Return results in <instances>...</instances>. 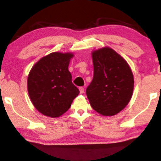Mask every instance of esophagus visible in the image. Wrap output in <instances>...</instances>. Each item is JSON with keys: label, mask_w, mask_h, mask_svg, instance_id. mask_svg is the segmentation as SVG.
Here are the masks:
<instances>
[{"label": "esophagus", "mask_w": 161, "mask_h": 161, "mask_svg": "<svg viewBox=\"0 0 161 161\" xmlns=\"http://www.w3.org/2000/svg\"><path fill=\"white\" fill-rule=\"evenodd\" d=\"M79 92H80V94L84 93V88H83V87H80V88H79Z\"/></svg>", "instance_id": "obj_1"}]
</instances>
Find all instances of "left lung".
Segmentation results:
<instances>
[{"label": "left lung", "instance_id": "obj_1", "mask_svg": "<svg viewBox=\"0 0 161 161\" xmlns=\"http://www.w3.org/2000/svg\"><path fill=\"white\" fill-rule=\"evenodd\" d=\"M93 79L86 88L92 108L104 116H114L130 101L134 79L129 64L110 47L92 53Z\"/></svg>", "mask_w": 161, "mask_h": 161}]
</instances>
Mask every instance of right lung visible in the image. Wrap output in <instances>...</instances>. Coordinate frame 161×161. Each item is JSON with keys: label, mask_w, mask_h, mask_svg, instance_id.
I'll use <instances>...</instances> for the list:
<instances>
[{"label": "right lung", "mask_w": 161, "mask_h": 161, "mask_svg": "<svg viewBox=\"0 0 161 161\" xmlns=\"http://www.w3.org/2000/svg\"><path fill=\"white\" fill-rule=\"evenodd\" d=\"M73 53L53 52L33 66L28 76V92L33 105L44 115L58 117L67 111L79 91L68 70Z\"/></svg>", "instance_id": "right-lung-1"}]
</instances>
